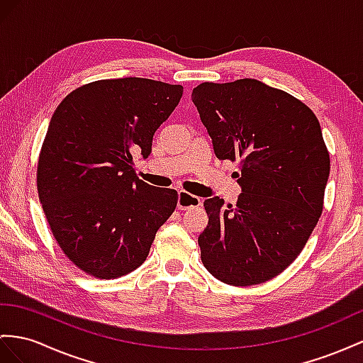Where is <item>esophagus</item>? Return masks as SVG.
Returning a JSON list of instances; mask_svg holds the SVG:
<instances>
[{"instance_id": "1", "label": "esophagus", "mask_w": 363, "mask_h": 363, "mask_svg": "<svg viewBox=\"0 0 363 363\" xmlns=\"http://www.w3.org/2000/svg\"><path fill=\"white\" fill-rule=\"evenodd\" d=\"M202 206V199L194 196V194L181 190L178 193V208L179 210H191V208H198Z\"/></svg>"}]
</instances>
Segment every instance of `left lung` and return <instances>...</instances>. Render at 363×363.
Masks as SVG:
<instances>
[{"mask_svg":"<svg viewBox=\"0 0 363 363\" xmlns=\"http://www.w3.org/2000/svg\"><path fill=\"white\" fill-rule=\"evenodd\" d=\"M219 160L239 161L236 206L203 201V267L220 282L257 285L301 255L323 210L330 153L313 110L256 79L202 82L191 91Z\"/></svg>","mask_w":363,"mask_h":363,"instance_id":"obj_1","label":"left lung"}]
</instances>
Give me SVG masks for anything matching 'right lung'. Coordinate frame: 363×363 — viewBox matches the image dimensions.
I'll list each match as a JSON object with an SVG mask.
<instances>
[{
	"label": "right lung",
	"mask_w": 363,
	"mask_h": 363,
	"mask_svg": "<svg viewBox=\"0 0 363 363\" xmlns=\"http://www.w3.org/2000/svg\"><path fill=\"white\" fill-rule=\"evenodd\" d=\"M184 87L147 78L99 79L70 91L55 110L36 169L45 219L79 270L116 279L143 265L178 191L136 176L153 135Z\"/></svg>",
	"instance_id": "right-lung-1"
}]
</instances>
